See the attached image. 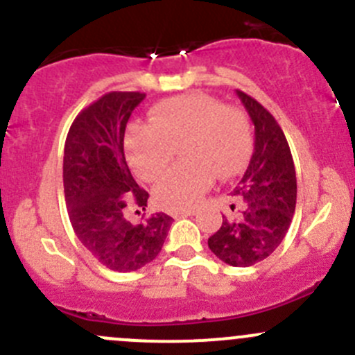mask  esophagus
<instances>
[{
    "label": "esophagus",
    "instance_id": "esophagus-1",
    "mask_svg": "<svg viewBox=\"0 0 355 355\" xmlns=\"http://www.w3.org/2000/svg\"><path fill=\"white\" fill-rule=\"evenodd\" d=\"M192 214H196L194 207H184V209H175V211H171L170 216H173V218H184V216H192Z\"/></svg>",
    "mask_w": 355,
    "mask_h": 355
}]
</instances>
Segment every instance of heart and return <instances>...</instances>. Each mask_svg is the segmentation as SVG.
<instances>
[{
	"instance_id": "b5f03b06",
	"label": "heart",
	"mask_w": 355,
	"mask_h": 355,
	"mask_svg": "<svg viewBox=\"0 0 355 355\" xmlns=\"http://www.w3.org/2000/svg\"><path fill=\"white\" fill-rule=\"evenodd\" d=\"M182 146L178 164L155 187V200L164 209L192 206L214 178L241 173L252 153L247 113L223 105L204 92L175 96L151 110V123L132 125L125 135V155L141 180L155 182Z\"/></svg>"
}]
</instances>
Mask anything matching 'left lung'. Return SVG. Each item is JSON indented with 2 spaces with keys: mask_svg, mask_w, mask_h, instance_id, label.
<instances>
[{
  "mask_svg": "<svg viewBox=\"0 0 355 355\" xmlns=\"http://www.w3.org/2000/svg\"><path fill=\"white\" fill-rule=\"evenodd\" d=\"M237 96L254 123V153L232 192L242 200V209L223 216L207 245L223 263L245 268L271 256L285 239L295 213L297 178L287 137L273 114L245 92Z\"/></svg>",
  "mask_w": 355,
  "mask_h": 355,
  "instance_id": "left-lung-1",
  "label": "left lung"
}]
</instances>
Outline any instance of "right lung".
Wrapping results in <instances>:
<instances>
[{
	"label": "right lung",
	"instance_id": "obj_1",
	"mask_svg": "<svg viewBox=\"0 0 355 355\" xmlns=\"http://www.w3.org/2000/svg\"><path fill=\"white\" fill-rule=\"evenodd\" d=\"M144 98L120 91L101 96L77 114L63 155V189L75 235L99 263L120 273L151 263L173 221L164 213L141 223L127 220L128 207L146 209L149 199L123 153L127 121Z\"/></svg>",
	"mask_w": 355,
	"mask_h": 355
}]
</instances>
